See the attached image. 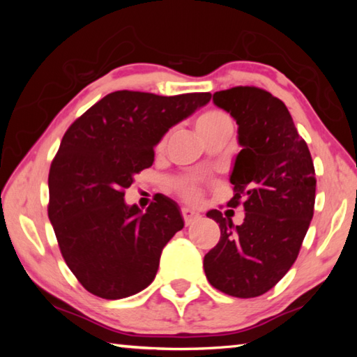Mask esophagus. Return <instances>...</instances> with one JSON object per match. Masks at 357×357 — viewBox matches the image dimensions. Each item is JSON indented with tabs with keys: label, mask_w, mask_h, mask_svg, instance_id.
Wrapping results in <instances>:
<instances>
[{
	"label": "esophagus",
	"mask_w": 357,
	"mask_h": 357,
	"mask_svg": "<svg viewBox=\"0 0 357 357\" xmlns=\"http://www.w3.org/2000/svg\"><path fill=\"white\" fill-rule=\"evenodd\" d=\"M181 213H183V219H184L185 225H192L193 222H197L202 217L200 213H197V211H193L190 208H183V211H181Z\"/></svg>",
	"instance_id": "1"
}]
</instances>
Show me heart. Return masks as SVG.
Instances as JSON below:
<instances>
[{
	"label": "heart",
	"instance_id": "b5f03b06",
	"mask_svg": "<svg viewBox=\"0 0 357 357\" xmlns=\"http://www.w3.org/2000/svg\"><path fill=\"white\" fill-rule=\"evenodd\" d=\"M223 126H231V121H229V118L227 116L225 113L208 112V113L202 114V116L197 119L195 129H197V134L203 137L204 134H209V132H213V130L219 129V128H223ZM164 143H165V140H162L160 144H159V148L164 146ZM172 187L179 193L181 197H184L185 200L195 202L202 195L200 184H198V181L193 179V178L174 179L172 183Z\"/></svg>",
	"mask_w": 357,
	"mask_h": 357
}]
</instances>
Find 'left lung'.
<instances>
[{
	"mask_svg": "<svg viewBox=\"0 0 357 357\" xmlns=\"http://www.w3.org/2000/svg\"><path fill=\"white\" fill-rule=\"evenodd\" d=\"M214 104L236 119L239 154L229 176L244 222L233 225L220 211V239L204 255L211 285L234 298H257L275 287L299 255L315 206V168L287 105L255 86L217 91Z\"/></svg>",
	"mask_w": 357,
	"mask_h": 357,
	"instance_id": "1",
	"label": "left lung"
}]
</instances>
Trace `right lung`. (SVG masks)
Instances as JSON below:
<instances>
[{
    "instance_id": "1",
    "label": "right lung",
    "mask_w": 357,
    "mask_h": 357,
    "mask_svg": "<svg viewBox=\"0 0 357 357\" xmlns=\"http://www.w3.org/2000/svg\"><path fill=\"white\" fill-rule=\"evenodd\" d=\"M211 98L114 91L66 130L48 173V219L66 264L89 293L123 299L154 280L162 249L184 220L164 195L146 213L128 206L124 189L153 165L168 129Z\"/></svg>"
}]
</instances>
